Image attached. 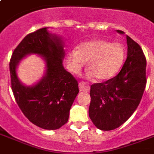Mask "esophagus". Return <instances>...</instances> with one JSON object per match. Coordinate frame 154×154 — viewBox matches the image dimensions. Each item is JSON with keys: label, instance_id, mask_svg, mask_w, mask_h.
<instances>
[{"label": "esophagus", "instance_id": "esophagus-1", "mask_svg": "<svg viewBox=\"0 0 154 154\" xmlns=\"http://www.w3.org/2000/svg\"><path fill=\"white\" fill-rule=\"evenodd\" d=\"M79 89L80 91L82 92H89L90 89V86L89 84H87L86 82H81L79 83Z\"/></svg>", "mask_w": 154, "mask_h": 154}]
</instances>
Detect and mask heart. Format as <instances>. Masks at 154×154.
Returning <instances> with one entry per match:
<instances>
[{"mask_svg":"<svg viewBox=\"0 0 154 154\" xmlns=\"http://www.w3.org/2000/svg\"><path fill=\"white\" fill-rule=\"evenodd\" d=\"M125 57V48L118 42L104 39L91 40L83 42L78 50L71 49L66 53L68 69L77 73L87 61L88 78L96 77L98 81H105L114 77L122 68Z\"/></svg>","mask_w":154,"mask_h":154,"instance_id":"obj_1","label":"heart"}]
</instances>
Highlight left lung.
I'll list each match as a JSON object with an SVG mask.
<instances>
[{
  "label": "left lung",
  "instance_id": "obj_1",
  "mask_svg": "<svg viewBox=\"0 0 154 154\" xmlns=\"http://www.w3.org/2000/svg\"><path fill=\"white\" fill-rule=\"evenodd\" d=\"M126 40L127 58L119 73L90 88L89 117L97 128L105 131L117 129L131 117L146 85V56L136 42L129 36Z\"/></svg>",
  "mask_w": 154,
  "mask_h": 154
}]
</instances>
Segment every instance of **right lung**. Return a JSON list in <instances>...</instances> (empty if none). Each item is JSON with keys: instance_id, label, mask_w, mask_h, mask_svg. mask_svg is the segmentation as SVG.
<instances>
[{"instance_id": "right-lung-1", "label": "right lung", "mask_w": 154, "mask_h": 154, "mask_svg": "<svg viewBox=\"0 0 154 154\" xmlns=\"http://www.w3.org/2000/svg\"><path fill=\"white\" fill-rule=\"evenodd\" d=\"M29 53L44 56L47 69L39 83L26 87L19 82L15 68L19 60ZM64 56L60 38L42 28L25 37L11 57L9 71L14 98L29 121L42 129H57L64 125L79 92L77 79L63 67Z\"/></svg>"}]
</instances>
